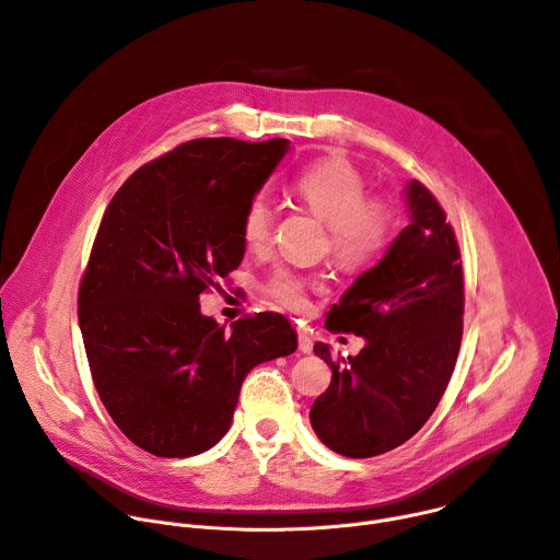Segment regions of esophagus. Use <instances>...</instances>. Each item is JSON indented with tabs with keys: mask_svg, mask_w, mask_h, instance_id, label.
<instances>
[{
	"mask_svg": "<svg viewBox=\"0 0 560 560\" xmlns=\"http://www.w3.org/2000/svg\"><path fill=\"white\" fill-rule=\"evenodd\" d=\"M296 339H299V350H301L303 354H310V352H312V339H310V335H307L305 330H299V332H296Z\"/></svg>",
	"mask_w": 560,
	"mask_h": 560,
	"instance_id": "1",
	"label": "esophagus"
}]
</instances>
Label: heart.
Wrapping results in <instances>:
<instances>
[{"mask_svg": "<svg viewBox=\"0 0 560 560\" xmlns=\"http://www.w3.org/2000/svg\"><path fill=\"white\" fill-rule=\"evenodd\" d=\"M292 188L307 210L328 223L330 253L343 270H365L385 255L396 228L394 206L383 197H368L365 179L346 159H316L294 177ZM275 217V201L268 192H257L248 201L242 232L250 248L268 244ZM310 290H324V283L288 268L275 270L264 283V292L288 310H305Z\"/></svg>", "mask_w": 560, "mask_h": 560, "instance_id": "obj_1", "label": "heart"}]
</instances>
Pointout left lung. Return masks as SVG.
I'll return each mask as SVG.
<instances>
[{
    "mask_svg": "<svg viewBox=\"0 0 560 560\" xmlns=\"http://www.w3.org/2000/svg\"><path fill=\"white\" fill-rule=\"evenodd\" d=\"M408 208L410 225L328 314V330L354 332L365 348L341 363L326 343L314 346L332 381L312 404L310 423L350 458L412 439L436 410L460 348L465 292L454 228L421 182L408 184Z\"/></svg>",
    "mask_w": 560,
    "mask_h": 560,
    "instance_id": "left-lung-1",
    "label": "left lung"
}]
</instances>
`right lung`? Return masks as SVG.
<instances>
[{
	"instance_id": "1",
	"label": "right lung",
	"mask_w": 560,
	"mask_h": 560,
	"mask_svg": "<svg viewBox=\"0 0 560 560\" xmlns=\"http://www.w3.org/2000/svg\"><path fill=\"white\" fill-rule=\"evenodd\" d=\"M288 139H192L137 168L110 199L77 314L100 398L141 450L186 458L230 430L248 372L296 350L288 318L259 312L228 332L199 310L244 259L242 219Z\"/></svg>"
}]
</instances>
